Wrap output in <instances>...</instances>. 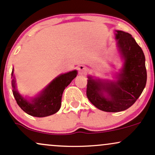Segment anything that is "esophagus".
<instances>
[{
	"mask_svg": "<svg viewBox=\"0 0 155 155\" xmlns=\"http://www.w3.org/2000/svg\"><path fill=\"white\" fill-rule=\"evenodd\" d=\"M78 72H79L80 74H84L86 72V67L83 65H81L78 68Z\"/></svg>",
	"mask_w": 155,
	"mask_h": 155,
	"instance_id": "obj_1",
	"label": "esophagus"
}]
</instances>
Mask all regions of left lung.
Returning <instances> with one entry per match:
<instances>
[{"mask_svg":"<svg viewBox=\"0 0 155 155\" xmlns=\"http://www.w3.org/2000/svg\"><path fill=\"white\" fill-rule=\"evenodd\" d=\"M116 39L124 64L118 81L105 83L88 77L86 95L95 107L105 112L127 110L136 102L146 86L147 79L145 56L131 34L116 31ZM107 93V97L103 95Z\"/></svg>","mask_w":155,"mask_h":155,"instance_id":"left-lung-1","label":"left lung"}]
</instances>
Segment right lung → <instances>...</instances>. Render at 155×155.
Returning <instances> with one entry per match:
<instances>
[{"instance_id":"obj_1","label":"right lung","mask_w":155,"mask_h":155,"mask_svg":"<svg viewBox=\"0 0 155 155\" xmlns=\"http://www.w3.org/2000/svg\"><path fill=\"white\" fill-rule=\"evenodd\" d=\"M13 69L12 76L13 77ZM77 71L74 70L61 74L53 80L50 84L41 92L38 97L29 102L24 99L15 88V81L12 80L13 95L17 105L26 114L35 117H45L58 112L61 105V98L64 90L77 76Z\"/></svg>"}]
</instances>
